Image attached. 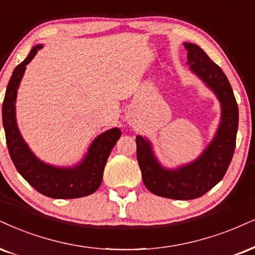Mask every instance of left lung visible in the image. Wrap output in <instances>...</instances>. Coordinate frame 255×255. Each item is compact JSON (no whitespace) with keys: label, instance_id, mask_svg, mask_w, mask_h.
I'll return each mask as SVG.
<instances>
[{"label":"left lung","instance_id":"1","mask_svg":"<svg viewBox=\"0 0 255 255\" xmlns=\"http://www.w3.org/2000/svg\"><path fill=\"white\" fill-rule=\"evenodd\" d=\"M184 48L190 70L221 103V122L214 139L201 156L174 170L159 164L149 140L136 137L137 161L144 185L152 194L172 200L197 199L224 178L233 158L239 125L238 104L226 74L197 45L184 42Z\"/></svg>","mask_w":255,"mask_h":255}]
</instances>
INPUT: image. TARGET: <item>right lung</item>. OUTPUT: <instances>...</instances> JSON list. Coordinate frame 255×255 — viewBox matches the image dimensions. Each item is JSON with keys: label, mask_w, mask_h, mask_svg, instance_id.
<instances>
[{"label": "right lung", "mask_w": 255, "mask_h": 255, "mask_svg": "<svg viewBox=\"0 0 255 255\" xmlns=\"http://www.w3.org/2000/svg\"><path fill=\"white\" fill-rule=\"evenodd\" d=\"M41 48L42 45L33 47L27 58L16 66L5 90L2 104V121L9 155L22 177L45 196L52 199L87 196L93 194L102 184L106 161L122 132L118 128H113L99 134L91 144L85 158L73 168H58L46 164L30 151L18 131L15 102L26 66Z\"/></svg>", "instance_id": "right-lung-1"}]
</instances>
